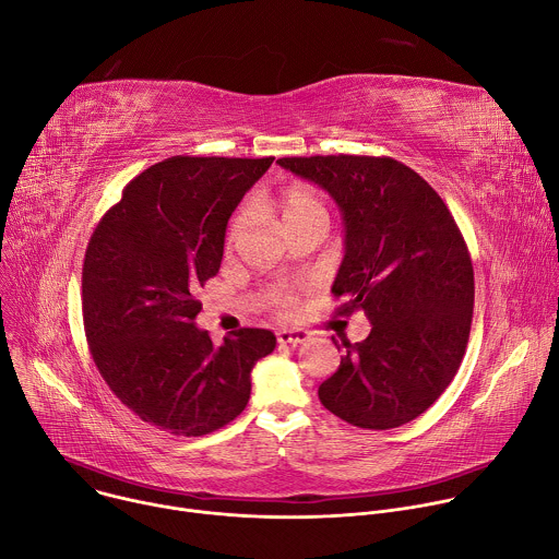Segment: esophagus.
Masks as SVG:
<instances>
[{
	"label": "esophagus",
	"instance_id": "obj_1",
	"mask_svg": "<svg viewBox=\"0 0 559 559\" xmlns=\"http://www.w3.org/2000/svg\"><path fill=\"white\" fill-rule=\"evenodd\" d=\"M307 338H309V334L302 330H281L276 334V341L285 343V345H298V343H305Z\"/></svg>",
	"mask_w": 559,
	"mask_h": 559
}]
</instances>
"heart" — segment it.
<instances>
[{"instance_id":"heart-1","label":"heart","mask_w":559,"mask_h":559,"mask_svg":"<svg viewBox=\"0 0 559 559\" xmlns=\"http://www.w3.org/2000/svg\"><path fill=\"white\" fill-rule=\"evenodd\" d=\"M272 210L289 236L309 225H325L328 227V223H330V207H328L325 197L307 183H292L285 190H281L272 199ZM246 225H248V214L241 210L227 225V234H225L227 248H234L238 241H241ZM270 300L278 313H287L296 305V296L285 289H276L270 296Z\"/></svg>"}]
</instances>
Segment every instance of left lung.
I'll return each mask as SVG.
<instances>
[{
  "label": "left lung",
  "instance_id": "obj_1",
  "mask_svg": "<svg viewBox=\"0 0 559 559\" xmlns=\"http://www.w3.org/2000/svg\"><path fill=\"white\" fill-rule=\"evenodd\" d=\"M321 186L345 221L336 313L365 311L371 332L343 343L318 386L325 409L360 429H393L425 414L460 369L473 318V265L440 194L391 156H283ZM336 343V341H334Z\"/></svg>",
  "mask_w": 559,
  "mask_h": 559
}]
</instances>
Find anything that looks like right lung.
Masks as SVG:
<instances>
[{
    "mask_svg": "<svg viewBox=\"0 0 559 559\" xmlns=\"http://www.w3.org/2000/svg\"><path fill=\"white\" fill-rule=\"evenodd\" d=\"M274 156H173L134 177L97 223L82 311L93 360L119 401L156 429L197 438L241 414L252 367L276 347L243 328L214 345L194 325L218 274L225 227Z\"/></svg>",
    "mask_w": 559,
    "mask_h": 559,
    "instance_id": "right-lung-1",
    "label": "right lung"
}]
</instances>
